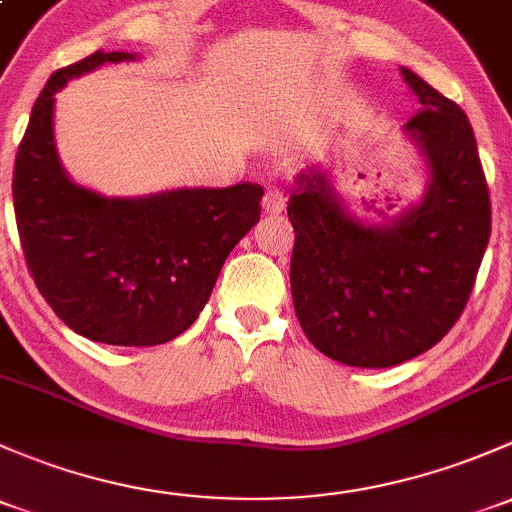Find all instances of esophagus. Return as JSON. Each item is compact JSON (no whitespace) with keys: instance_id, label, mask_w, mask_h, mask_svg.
Instances as JSON below:
<instances>
[{"instance_id":"1","label":"esophagus","mask_w":512,"mask_h":512,"mask_svg":"<svg viewBox=\"0 0 512 512\" xmlns=\"http://www.w3.org/2000/svg\"><path fill=\"white\" fill-rule=\"evenodd\" d=\"M262 206H265L267 213H282L284 206H287V201H284V193L279 191L277 186H267L265 191V198H262Z\"/></svg>"}]
</instances>
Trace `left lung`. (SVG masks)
<instances>
[{"label":"left lung","mask_w":512,"mask_h":512,"mask_svg":"<svg viewBox=\"0 0 512 512\" xmlns=\"http://www.w3.org/2000/svg\"><path fill=\"white\" fill-rule=\"evenodd\" d=\"M417 115L402 127L422 154V198L395 218H358L319 166L289 196L297 233L292 299L306 338L353 368H390L439 343L464 311L491 238V198L469 117L410 68Z\"/></svg>","instance_id":"obj_1"}]
</instances>
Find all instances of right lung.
<instances>
[{
    "label": "right lung",
    "mask_w": 512,
    "mask_h": 512,
    "mask_svg": "<svg viewBox=\"0 0 512 512\" xmlns=\"http://www.w3.org/2000/svg\"><path fill=\"white\" fill-rule=\"evenodd\" d=\"M95 51L48 78L14 161V213L26 265L58 319L110 346H159L184 333L220 267L260 220V184L102 196L68 176L53 137L56 93L102 63Z\"/></svg>",
    "instance_id": "obj_1"
}]
</instances>
